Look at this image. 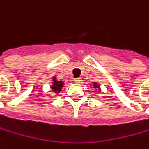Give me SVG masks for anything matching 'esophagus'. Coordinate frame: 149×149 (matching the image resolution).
Segmentation results:
<instances>
[{"mask_svg":"<svg viewBox=\"0 0 149 149\" xmlns=\"http://www.w3.org/2000/svg\"><path fill=\"white\" fill-rule=\"evenodd\" d=\"M81 81V77H77V78L74 79V81L76 83H79Z\"/></svg>","mask_w":149,"mask_h":149,"instance_id":"esophagus-1","label":"esophagus"}]
</instances>
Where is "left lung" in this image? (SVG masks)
<instances>
[{
    "instance_id": "left-lung-1",
    "label": "left lung",
    "mask_w": 149,
    "mask_h": 149,
    "mask_svg": "<svg viewBox=\"0 0 149 149\" xmlns=\"http://www.w3.org/2000/svg\"><path fill=\"white\" fill-rule=\"evenodd\" d=\"M93 86H94V88H95V89H99V91H100V86L98 85V83L94 82V85H93Z\"/></svg>"
}]
</instances>
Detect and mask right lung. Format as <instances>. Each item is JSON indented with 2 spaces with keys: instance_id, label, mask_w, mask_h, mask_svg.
<instances>
[{
  "instance_id": "1",
  "label": "right lung",
  "mask_w": 149,
  "mask_h": 149,
  "mask_svg": "<svg viewBox=\"0 0 149 149\" xmlns=\"http://www.w3.org/2000/svg\"><path fill=\"white\" fill-rule=\"evenodd\" d=\"M63 85H64L63 81H57L56 77H53V85L51 86V89H52V91L55 94H58L62 90V88L63 87Z\"/></svg>"
}]
</instances>
